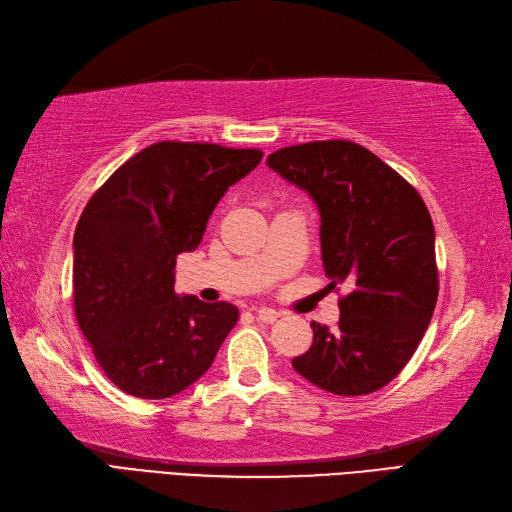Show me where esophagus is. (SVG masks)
<instances>
[{
  "label": "esophagus",
  "mask_w": 512,
  "mask_h": 512,
  "mask_svg": "<svg viewBox=\"0 0 512 512\" xmlns=\"http://www.w3.org/2000/svg\"><path fill=\"white\" fill-rule=\"evenodd\" d=\"M256 311V317L263 324H271V322H276L278 317H280V313L276 311V309H269V306H260V309H254Z\"/></svg>",
  "instance_id": "obj_1"
}]
</instances>
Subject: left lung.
Listing matches in <instances>:
<instances>
[{
	"label": "left lung",
	"mask_w": 512,
	"mask_h": 512,
	"mask_svg": "<svg viewBox=\"0 0 512 512\" xmlns=\"http://www.w3.org/2000/svg\"><path fill=\"white\" fill-rule=\"evenodd\" d=\"M267 164L315 199L331 289L350 287L337 326L313 324V344L293 368L339 396L377 392L412 359L436 309V236L425 201L350 140L285 146Z\"/></svg>",
	"instance_id": "8db88e82"
}]
</instances>
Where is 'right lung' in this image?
<instances>
[{"mask_svg":"<svg viewBox=\"0 0 512 512\" xmlns=\"http://www.w3.org/2000/svg\"><path fill=\"white\" fill-rule=\"evenodd\" d=\"M260 160V149L155 142L87 201L74 232V313L122 392L168 399L212 366L238 309L179 298L173 269L201 243L225 190Z\"/></svg>","mask_w":512,"mask_h":512,"instance_id":"obj_1","label":"right lung"}]
</instances>
